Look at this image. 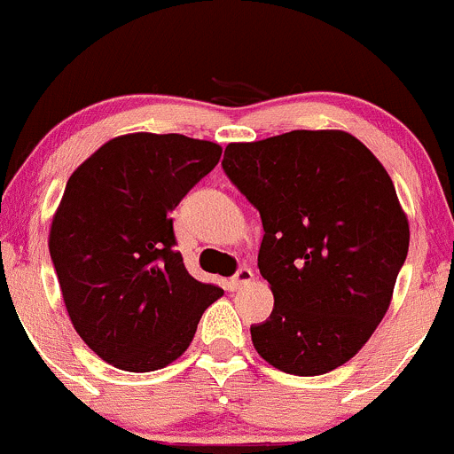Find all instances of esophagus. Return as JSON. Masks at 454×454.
Returning <instances> with one entry per match:
<instances>
[{"label": "esophagus", "instance_id": "1", "mask_svg": "<svg viewBox=\"0 0 454 454\" xmlns=\"http://www.w3.org/2000/svg\"><path fill=\"white\" fill-rule=\"evenodd\" d=\"M254 282V270L251 269H238L236 275H233L231 279L227 282V288L229 291H238V288L247 286V284Z\"/></svg>", "mask_w": 454, "mask_h": 454}]
</instances>
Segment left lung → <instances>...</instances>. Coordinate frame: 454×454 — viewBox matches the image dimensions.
Instances as JSON below:
<instances>
[{
  "instance_id": "left-lung-1",
  "label": "left lung",
  "mask_w": 454,
  "mask_h": 454,
  "mask_svg": "<svg viewBox=\"0 0 454 454\" xmlns=\"http://www.w3.org/2000/svg\"><path fill=\"white\" fill-rule=\"evenodd\" d=\"M223 170L264 227L258 269L275 306L251 325L255 349L295 376L340 367L385 317L409 251L394 181L343 130L229 144Z\"/></svg>"
}]
</instances>
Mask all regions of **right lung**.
Wrapping results in <instances>:
<instances>
[{
  "label": "right lung",
  "instance_id": "obj_1",
  "mask_svg": "<svg viewBox=\"0 0 454 454\" xmlns=\"http://www.w3.org/2000/svg\"><path fill=\"white\" fill-rule=\"evenodd\" d=\"M221 153L185 135L133 133L106 142L69 176L50 255L74 328L114 367H166L223 295L188 273L170 218Z\"/></svg>",
  "mask_w": 454,
  "mask_h": 454
}]
</instances>
